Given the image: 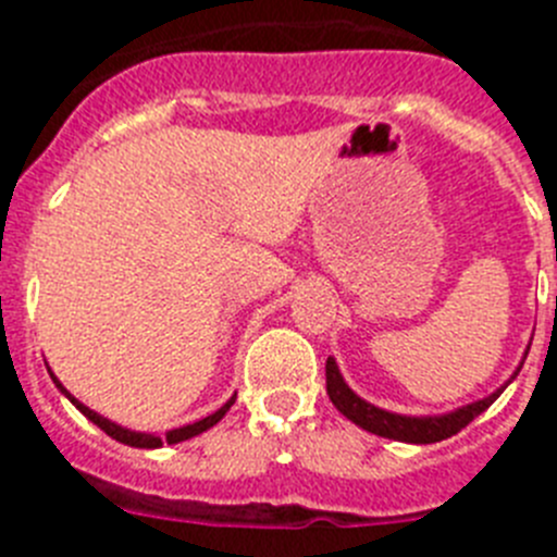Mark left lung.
Returning a JSON list of instances; mask_svg holds the SVG:
<instances>
[{
	"label": "left lung",
	"instance_id": "1",
	"mask_svg": "<svg viewBox=\"0 0 557 557\" xmlns=\"http://www.w3.org/2000/svg\"><path fill=\"white\" fill-rule=\"evenodd\" d=\"M326 393L329 398H332V405L337 407L348 421H354V424L362 426V430L373 432V435L391 437V441H405V444H437V441H446V437L466 430V426L480 416V412H485L491 405H494L502 391L491 393L488 398L474 401V405L469 407H460V410L449 412V416H426V418L396 416V412L379 410V407L368 405L366 398H359L357 393L343 382V376H339L337 371V362L329 357L326 359Z\"/></svg>",
	"mask_w": 557,
	"mask_h": 557
}]
</instances>
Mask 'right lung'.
I'll use <instances>...</instances> for the list:
<instances>
[{"label":"right lung","mask_w":557,"mask_h":557,"mask_svg":"<svg viewBox=\"0 0 557 557\" xmlns=\"http://www.w3.org/2000/svg\"><path fill=\"white\" fill-rule=\"evenodd\" d=\"M49 376H52V373H49ZM52 382H55V385L61 387L63 393H66V387H63L55 376H52ZM66 396L72 398V405H75L77 410H81L83 416L88 418V421H95V424L100 426V430L106 432V435H111L113 441H120V444L136 446V449H159L161 444H181V441H189V437H195V435H200V432L211 430V426L218 424L220 418H223L225 412L231 410V405H234V398H236V396H231L228 401H225V405L220 407L218 412H211V416H206L203 421H195V424H189V426H181V430L166 432V437H164V441H161V437H156V435H145V432H131V430H125V426H120V424H111L108 418L97 416L95 410H88L86 405H81V401H77V398L72 396V393H66Z\"/></svg>","instance_id":"obj_1"}]
</instances>
